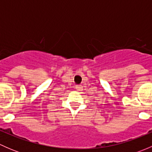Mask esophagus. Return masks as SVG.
Segmentation results:
<instances>
[{"instance_id":"34e87169","label":"esophagus","mask_w":152,"mask_h":152,"mask_svg":"<svg viewBox=\"0 0 152 152\" xmlns=\"http://www.w3.org/2000/svg\"><path fill=\"white\" fill-rule=\"evenodd\" d=\"M76 89L77 90H79V91H80V90H82V87H81V86H76Z\"/></svg>"}]
</instances>
